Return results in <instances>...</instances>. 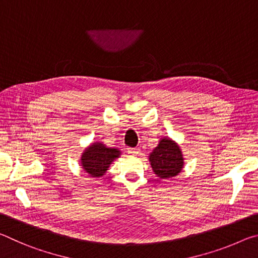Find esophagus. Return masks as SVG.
<instances>
[{
	"label": "esophagus",
	"mask_w": 258,
	"mask_h": 258,
	"mask_svg": "<svg viewBox=\"0 0 258 258\" xmlns=\"http://www.w3.org/2000/svg\"><path fill=\"white\" fill-rule=\"evenodd\" d=\"M127 151H128V154L132 155V156H137L140 152V150L137 149V148H128Z\"/></svg>",
	"instance_id": "esophagus-1"
}]
</instances>
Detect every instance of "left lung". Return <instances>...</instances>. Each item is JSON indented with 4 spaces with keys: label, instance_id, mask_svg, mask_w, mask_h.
Wrapping results in <instances>:
<instances>
[{
    "label": "left lung",
    "instance_id": "left-lung-1",
    "mask_svg": "<svg viewBox=\"0 0 258 258\" xmlns=\"http://www.w3.org/2000/svg\"><path fill=\"white\" fill-rule=\"evenodd\" d=\"M149 163L157 177L167 180L178 175L183 171L184 157L176 141L168 137H164L150 152Z\"/></svg>",
    "mask_w": 258,
    "mask_h": 258
}]
</instances>
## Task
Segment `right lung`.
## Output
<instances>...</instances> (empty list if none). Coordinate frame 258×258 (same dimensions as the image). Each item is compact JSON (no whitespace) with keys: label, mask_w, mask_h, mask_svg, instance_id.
<instances>
[{"label":"right lung","mask_w":258,"mask_h":258,"mask_svg":"<svg viewBox=\"0 0 258 258\" xmlns=\"http://www.w3.org/2000/svg\"><path fill=\"white\" fill-rule=\"evenodd\" d=\"M121 156L119 148L107 147L100 141L87 146L81 155V166L91 177H102L110 165Z\"/></svg>","instance_id":"right-lung-1"}]
</instances>
